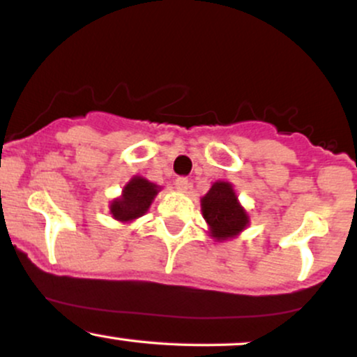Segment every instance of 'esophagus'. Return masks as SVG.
<instances>
[{
	"label": "esophagus",
	"mask_w": 357,
	"mask_h": 357,
	"mask_svg": "<svg viewBox=\"0 0 357 357\" xmlns=\"http://www.w3.org/2000/svg\"><path fill=\"white\" fill-rule=\"evenodd\" d=\"M174 184H176V188H178L179 191H186L188 188H190V179L184 178V176H181V178L176 179Z\"/></svg>",
	"instance_id": "esophagus-1"
}]
</instances>
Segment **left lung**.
I'll use <instances>...</instances> for the list:
<instances>
[{"label": "left lung", "mask_w": 357, "mask_h": 357, "mask_svg": "<svg viewBox=\"0 0 357 357\" xmlns=\"http://www.w3.org/2000/svg\"><path fill=\"white\" fill-rule=\"evenodd\" d=\"M202 211L216 240L233 238L248 223L247 213L236 202V195L230 183L218 181L213 184L202 199Z\"/></svg>", "instance_id": "8db88e82"}]
</instances>
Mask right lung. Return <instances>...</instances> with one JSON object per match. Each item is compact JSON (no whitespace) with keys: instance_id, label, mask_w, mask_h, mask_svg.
Wrapping results in <instances>:
<instances>
[{"instance_id":"1","label":"right lung","mask_w":357,"mask_h":357,"mask_svg":"<svg viewBox=\"0 0 357 357\" xmlns=\"http://www.w3.org/2000/svg\"><path fill=\"white\" fill-rule=\"evenodd\" d=\"M158 195V186L144 178H134L124 188V195L110 204V213L116 220L129 221L139 218L147 211Z\"/></svg>"}]
</instances>
